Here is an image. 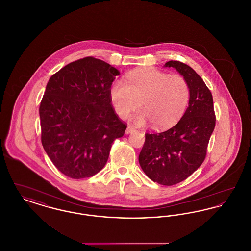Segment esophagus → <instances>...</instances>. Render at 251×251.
I'll list each match as a JSON object with an SVG mask.
<instances>
[{
    "label": "esophagus",
    "mask_w": 251,
    "mask_h": 251,
    "mask_svg": "<svg viewBox=\"0 0 251 251\" xmlns=\"http://www.w3.org/2000/svg\"><path fill=\"white\" fill-rule=\"evenodd\" d=\"M136 131L134 128H132L131 126H128L127 127V129H126V133L128 134V133H131V132H134V131Z\"/></svg>",
    "instance_id": "esophagus-1"
}]
</instances>
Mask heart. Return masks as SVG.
Segmentation results:
<instances>
[{"label": "heart", "mask_w": 251, "mask_h": 251, "mask_svg": "<svg viewBox=\"0 0 251 251\" xmlns=\"http://www.w3.org/2000/svg\"><path fill=\"white\" fill-rule=\"evenodd\" d=\"M110 98L120 118L134 116L137 125L149 120L156 129L175 124L183 115L190 100V86L184 77L153 68H145L126 75V82L117 79L110 87Z\"/></svg>", "instance_id": "b5f03b06"}]
</instances>
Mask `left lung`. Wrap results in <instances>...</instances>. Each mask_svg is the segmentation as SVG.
I'll list each match as a JSON object with an SVG mask.
<instances>
[{
	"label": "left lung",
	"instance_id": "left-lung-1",
	"mask_svg": "<svg viewBox=\"0 0 251 251\" xmlns=\"http://www.w3.org/2000/svg\"><path fill=\"white\" fill-rule=\"evenodd\" d=\"M190 86L188 107L179 122L163 132H147L139 154L145 174L162 185H174L187 179L201 166L215 126L213 96L201 76L188 65L168 61Z\"/></svg>",
	"mask_w": 251,
	"mask_h": 251
}]
</instances>
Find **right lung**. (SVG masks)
<instances>
[{"label": "right lung", "instance_id": "obj_1", "mask_svg": "<svg viewBox=\"0 0 251 251\" xmlns=\"http://www.w3.org/2000/svg\"><path fill=\"white\" fill-rule=\"evenodd\" d=\"M120 72L92 56L68 64L49 80L40 102L41 143L52 164L72 179L105 166L127 124L112 106L110 87Z\"/></svg>", "mask_w": 251, "mask_h": 251}]
</instances>
